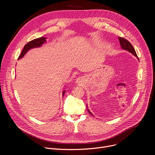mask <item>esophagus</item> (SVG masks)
I'll list each match as a JSON object with an SVG mask.
<instances>
[{"mask_svg":"<svg viewBox=\"0 0 155 155\" xmlns=\"http://www.w3.org/2000/svg\"><path fill=\"white\" fill-rule=\"evenodd\" d=\"M77 83H79V82H80V78H78V80H77Z\"/></svg>","mask_w":155,"mask_h":155,"instance_id":"1","label":"esophagus"}]
</instances>
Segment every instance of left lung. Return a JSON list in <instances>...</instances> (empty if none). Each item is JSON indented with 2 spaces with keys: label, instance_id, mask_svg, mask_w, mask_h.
<instances>
[{
  "label": "left lung",
  "instance_id": "obj_1",
  "mask_svg": "<svg viewBox=\"0 0 155 155\" xmlns=\"http://www.w3.org/2000/svg\"><path fill=\"white\" fill-rule=\"evenodd\" d=\"M119 38V41H120V45L121 47V48L123 49V50H127L129 52L131 53L132 54L134 55L135 56H136L137 58V59H139L138 57H137V55L136 54V52L134 48V47H132V45H131V43L128 41L126 39L123 38V37H118ZM87 108V107H86ZM87 111L88 112L90 113V114H91V115H93L91 112L89 110L87 109Z\"/></svg>",
  "mask_w": 155,
  "mask_h": 155
}]
</instances>
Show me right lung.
Here are the masks:
<instances>
[{
  "mask_svg": "<svg viewBox=\"0 0 155 155\" xmlns=\"http://www.w3.org/2000/svg\"><path fill=\"white\" fill-rule=\"evenodd\" d=\"M46 42V38L45 37H40V38H36V39H34L29 42H28L26 45L25 46L23 51H22L21 54L18 57V59H21L23 58L25 54L31 48H38V47H41L43 44L44 43ZM65 91H64L63 93H62V95L64 96V93H65Z\"/></svg>",
  "mask_w": 155,
  "mask_h": 155,
  "instance_id": "right-lung-1",
  "label": "right lung"
}]
</instances>
